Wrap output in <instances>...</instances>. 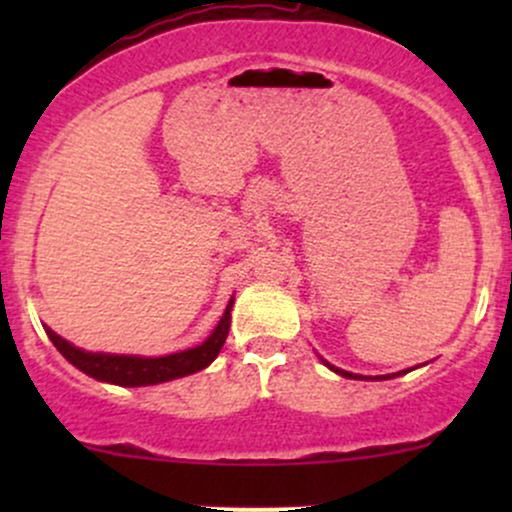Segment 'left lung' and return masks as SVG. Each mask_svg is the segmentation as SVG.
<instances>
[{"label":"left lung","instance_id":"left-lung-1","mask_svg":"<svg viewBox=\"0 0 512 512\" xmlns=\"http://www.w3.org/2000/svg\"><path fill=\"white\" fill-rule=\"evenodd\" d=\"M322 363H325V366H327V368H332V370H334V373L344 375V378H351V380H363V378H361V375H356V373H349V370H342V368H334V366H330V363H327V361H322ZM402 373H404V370H402ZM402 373H395V375H402ZM383 378L387 380V378H392V375H383ZM383 378H375V380H383ZM370 380H373V378H370Z\"/></svg>","mask_w":512,"mask_h":512}]
</instances>
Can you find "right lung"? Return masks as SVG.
<instances>
[{
  "instance_id": "1",
  "label": "right lung",
  "mask_w": 512,
  "mask_h": 512,
  "mask_svg": "<svg viewBox=\"0 0 512 512\" xmlns=\"http://www.w3.org/2000/svg\"><path fill=\"white\" fill-rule=\"evenodd\" d=\"M231 308L233 298L226 305V313L202 344L195 349L178 351V354L144 358V356H125V354H93V351L76 349L60 334H55L50 327H45L50 342L57 346V351L67 358L72 366L84 370L91 378L103 380V383H113L122 387H142V385H158L168 383V380L185 378V375L197 373V370L207 368L216 356H219L223 342L228 337V327H231Z\"/></svg>"
}]
</instances>
